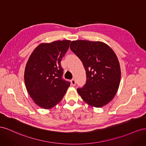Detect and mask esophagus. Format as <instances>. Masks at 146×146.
<instances>
[{"label":"esophagus","mask_w":146,"mask_h":146,"mask_svg":"<svg viewBox=\"0 0 146 146\" xmlns=\"http://www.w3.org/2000/svg\"><path fill=\"white\" fill-rule=\"evenodd\" d=\"M70 83H71L72 86H75V85H76V80H75L74 79H72V80H70Z\"/></svg>","instance_id":"esophagus-1"}]
</instances>
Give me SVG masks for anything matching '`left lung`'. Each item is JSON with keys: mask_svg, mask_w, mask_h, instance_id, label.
Wrapping results in <instances>:
<instances>
[{"mask_svg": "<svg viewBox=\"0 0 146 146\" xmlns=\"http://www.w3.org/2000/svg\"><path fill=\"white\" fill-rule=\"evenodd\" d=\"M70 48L86 70V82L77 88L78 94L92 107L107 105L116 95L121 80L120 65L115 53L100 41H73Z\"/></svg>", "mask_w": 146, "mask_h": 146, "instance_id": "1", "label": "left lung"}]
</instances>
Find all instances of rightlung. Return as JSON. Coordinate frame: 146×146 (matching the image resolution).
Wrapping results in <instances>:
<instances>
[{"label": "right lung", "instance_id": "right-lung-1", "mask_svg": "<svg viewBox=\"0 0 146 146\" xmlns=\"http://www.w3.org/2000/svg\"><path fill=\"white\" fill-rule=\"evenodd\" d=\"M70 41H56L38 46L25 66L24 81L34 102L49 109L64 97L70 82L63 79L61 61L68 51Z\"/></svg>", "mask_w": 146, "mask_h": 146}]
</instances>
